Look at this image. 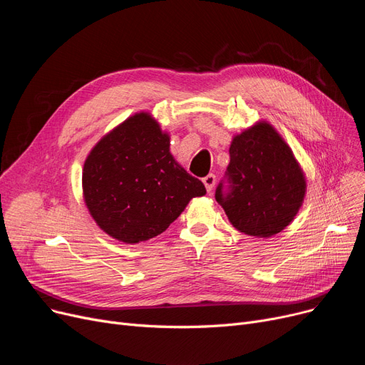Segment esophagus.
<instances>
[{
    "label": "esophagus",
    "mask_w": 365,
    "mask_h": 365,
    "mask_svg": "<svg viewBox=\"0 0 365 365\" xmlns=\"http://www.w3.org/2000/svg\"><path fill=\"white\" fill-rule=\"evenodd\" d=\"M202 183L207 189V192H212L213 187H215V183H216V176L215 175H207L204 179H202Z\"/></svg>",
    "instance_id": "obj_1"
}]
</instances>
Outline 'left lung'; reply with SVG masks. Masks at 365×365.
<instances>
[{"instance_id": "8db88e82", "label": "left lung", "mask_w": 365, "mask_h": 365, "mask_svg": "<svg viewBox=\"0 0 365 365\" xmlns=\"http://www.w3.org/2000/svg\"><path fill=\"white\" fill-rule=\"evenodd\" d=\"M226 170L227 186L216 201L240 232L269 238L292 223L303 204L306 179L290 146L266 121L232 139Z\"/></svg>"}]
</instances>
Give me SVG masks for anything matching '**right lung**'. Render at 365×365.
Segmentation results:
<instances>
[{
	"label": "right lung",
	"instance_id": "obj_1",
	"mask_svg": "<svg viewBox=\"0 0 365 365\" xmlns=\"http://www.w3.org/2000/svg\"><path fill=\"white\" fill-rule=\"evenodd\" d=\"M83 194L103 232L138 244L164 232L190 200L205 195V187L173 158L170 136L157 120L139 112L91 149Z\"/></svg>",
	"mask_w": 365,
	"mask_h": 365
}]
</instances>
